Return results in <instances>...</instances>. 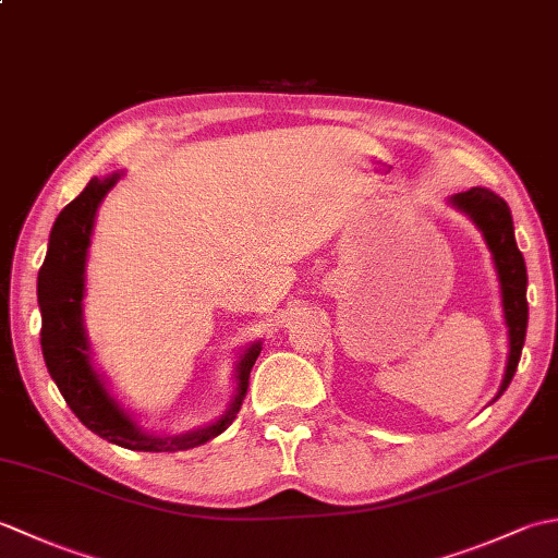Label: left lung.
I'll list each match as a JSON object with an SVG mask.
<instances>
[{
	"label": "left lung",
	"mask_w": 558,
	"mask_h": 558,
	"mask_svg": "<svg viewBox=\"0 0 558 558\" xmlns=\"http://www.w3.org/2000/svg\"><path fill=\"white\" fill-rule=\"evenodd\" d=\"M448 204L458 208L460 213H465V216L477 225V230L482 232L484 242H487V248L492 252L496 278H499L501 306H504V318L508 328V360H506L499 393L494 398L499 400L504 396V390L508 388V384H511L520 362V352H523V345H525V330H527L525 258L515 244L511 208H508L506 201L501 196H496L492 189L472 186L468 192L450 196Z\"/></svg>",
	"instance_id": "obj_1"
}]
</instances>
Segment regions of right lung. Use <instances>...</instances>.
<instances>
[{"label":"right lung","instance_id":"right-lung-1","mask_svg":"<svg viewBox=\"0 0 558 558\" xmlns=\"http://www.w3.org/2000/svg\"><path fill=\"white\" fill-rule=\"evenodd\" d=\"M124 172L93 177L86 189L59 213L43 268L38 272V306L43 316L40 348L43 357L64 396L71 412L88 426L93 434L129 450L148 453H174V450L196 448L222 434L234 422L246 396L248 374L260 354V340L246 345L234 364V396L216 422L184 434H150L136 422L120 400L112 396L102 374L93 366V352L83 324V298H86V260L96 216L110 189Z\"/></svg>","mask_w":558,"mask_h":558}]
</instances>
